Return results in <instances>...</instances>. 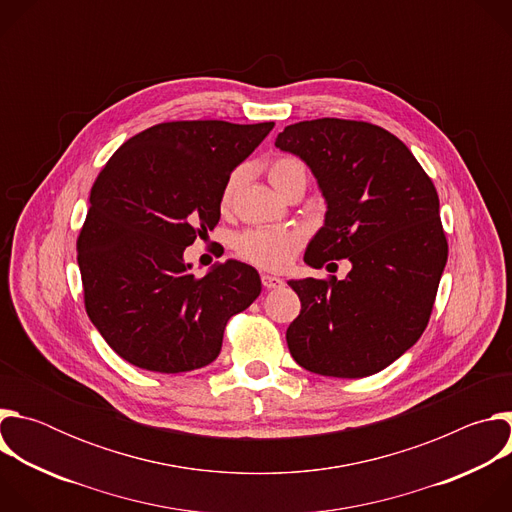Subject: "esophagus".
Listing matches in <instances>:
<instances>
[{
	"instance_id": "1",
	"label": "esophagus",
	"mask_w": 512,
	"mask_h": 512,
	"mask_svg": "<svg viewBox=\"0 0 512 512\" xmlns=\"http://www.w3.org/2000/svg\"><path fill=\"white\" fill-rule=\"evenodd\" d=\"M261 283L265 289H277L283 285V279H279L277 275H269V273H263L261 275Z\"/></svg>"
}]
</instances>
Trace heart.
Wrapping results in <instances>:
<instances>
[{
	"instance_id": "obj_1",
	"label": "heart",
	"mask_w": 512,
	"mask_h": 512,
	"mask_svg": "<svg viewBox=\"0 0 512 512\" xmlns=\"http://www.w3.org/2000/svg\"><path fill=\"white\" fill-rule=\"evenodd\" d=\"M243 172L235 170L229 180L225 182L221 202L227 206L241 182ZM267 176L271 184L283 194L287 186H291L298 180H308L306 166L291 156H279L269 162L267 166ZM304 233L298 229H287V227H255L247 229L233 239V249L235 253L247 261L253 263L261 269H283L291 263V259L296 257V253L304 247Z\"/></svg>"
}]
</instances>
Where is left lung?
<instances>
[{
  "mask_svg": "<svg viewBox=\"0 0 512 512\" xmlns=\"http://www.w3.org/2000/svg\"><path fill=\"white\" fill-rule=\"evenodd\" d=\"M275 145L310 166L328 204L306 263H352L346 279L287 281L302 302L289 352L316 375H375L419 340L433 310L448 261L435 186L399 137L367 121H300Z\"/></svg>",
  "mask_w": 512,
  "mask_h": 512,
  "instance_id": "8db88e82",
  "label": "left lung"
}]
</instances>
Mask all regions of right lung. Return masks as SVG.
Listing matches in <instances>:
<instances>
[{
  "label": "right lung",
  "mask_w": 512,
  "mask_h": 512,
  "mask_svg": "<svg viewBox=\"0 0 512 512\" xmlns=\"http://www.w3.org/2000/svg\"><path fill=\"white\" fill-rule=\"evenodd\" d=\"M273 125L158 123L99 172L77 239L85 308L135 367L168 375L206 367L227 322L261 294L251 265L231 259L196 277L184 249L218 225L225 182Z\"/></svg>",
  "instance_id": "1"
}]
</instances>
